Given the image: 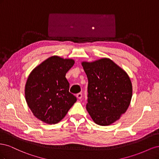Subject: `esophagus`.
Returning a JSON list of instances; mask_svg holds the SVG:
<instances>
[{"label":"esophagus","instance_id":"1","mask_svg":"<svg viewBox=\"0 0 159 159\" xmlns=\"http://www.w3.org/2000/svg\"><path fill=\"white\" fill-rule=\"evenodd\" d=\"M76 98H78V99H81V98H82V93H78V94H77V95H76Z\"/></svg>","mask_w":159,"mask_h":159}]
</instances>
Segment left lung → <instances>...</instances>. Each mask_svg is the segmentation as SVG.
<instances>
[{
    "label": "left lung",
    "mask_w": 159,
    "mask_h": 159,
    "mask_svg": "<svg viewBox=\"0 0 159 159\" xmlns=\"http://www.w3.org/2000/svg\"><path fill=\"white\" fill-rule=\"evenodd\" d=\"M81 65L88 79L90 117L99 125L107 126L127 110L133 95V86L127 72L111 60L103 57Z\"/></svg>",
    "instance_id": "1"
}]
</instances>
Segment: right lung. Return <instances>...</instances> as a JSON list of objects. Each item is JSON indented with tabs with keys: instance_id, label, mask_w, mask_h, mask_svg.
Masks as SVG:
<instances>
[{
	"instance_id": "1",
	"label": "right lung",
	"mask_w": 159,
	"mask_h": 159,
	"mask_svg": "<svg viewBox=\"0 0 159 159\" xmlns=\"http://www.w3.org/2000/svg\"><path fill=\"white\" fill-rule=\"evenodd\" d=\"M75 64L71 58L52 56L34 68L26 80V102L33 115L46 124L63 119L76 102L69 92L66 74Z\"/></svg>"
}]
</instances>
